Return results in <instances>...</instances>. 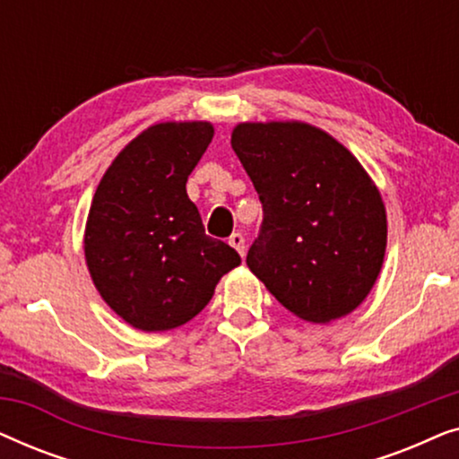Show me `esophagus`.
<instances>
[{
  "label": "esophagus",
  "instance_id": "esophagus-1",
  "mask_svg": "<svg viewBox=\"0 0 459 459\" xmlns=\"http://www.w3.org/2000/svg\"><path fill=\"white\" fill-rule=\"evenodd\" d=\"M228 242L238 250V253L244 256V250H247V240H244L242 234H231Z\"/></svg>",
  "mask_w": 459,
  "mask_h": 459
}]
</instances>
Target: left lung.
Wrapping results in <instances>:
<instances>
[{
    "label": "left lung",
    "mask_w": 459,
    "mask_h": 459,
    "mask_svg": "<svg viewBox=\"0 0 459 459\" xmlns=\"http://www.w3.org/2000/svg\"><path fill=\"white\" fill-rule=\"evenodd\" d=\"M231 148L263 206L250 272L307 322L353 311L372 290L386 248L385 204L363 167L305 123H242Z\"/></svg>",
    "instance_id": "left-lung-1"
}]
</instances>
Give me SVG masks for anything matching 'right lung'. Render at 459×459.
I'll return each mask as SVG.
<instances>
[{"instance_id": "add662e5", "label": "right lung", "mask_w": 459, "mask_h": 459, "mask_svg": "<svg viewBox=\"0 0 459 459\" xmlns=\"http://www.w3.org/2000/svg\"><path fill=\"white\" fill-rule=\"evenodd\" d=\"M211 140L209 123L154 125L117 156L93 196L87 267L110 309L137 330L190 322L240 265L230 244L204 234L186 192Z\"/></svg>"}]
</instances>
